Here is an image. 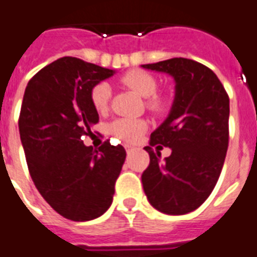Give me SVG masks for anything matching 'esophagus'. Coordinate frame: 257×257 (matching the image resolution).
<instances>
[{
	"label": "esophagus",
	"mask_w": 257,
	"mask_h": 257,
	"mask_svg": "<svg viewBox=\"0 0 257 257\" xmlns=\"http://www.w3.org/2000/svg\"><path fill=\"white\" fill-rule=\"evenodd\" d=\"M124 148H125V150H126V153H129V152H131V150H133L132 146L126 145V144H125V145H124Z\"/></svg>",
	"instance_id": "esophagus-1"
}]
</instances>
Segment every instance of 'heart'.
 <instances>
[{
	"instance_id": "b5f03b06",
	"label": "heart",
	"mask_w": 257,
	"mask_h": 257,
	"mask_svg": "<svg viewBox=\"0 0 257 257\" xmlns=\"http://www.w3.org/2000/svg\"><path fill=\"white\" fill-rule=\"evenodd\" d=\"M122 85L132 88L142 98H146V107L154 113H163L169 108V98L162 94H157L158 82L154 75L145 70L133 69L125 73L120 78ZM109 98H111V87L107 82H100L91 88L90 99L94 108L99 112L107 111L108 108ZM148 124L144 118L136 117H120L116 118L109 124L108 131L116 139L125 142H135L140 139V136L145 132Z\"/></svg>"
}]
</instances>
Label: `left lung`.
Instances as JSON below:
<instances>
[{
  "mask_svg": "<svg viewBox=\"0 0 257 257\" xmlns=\"http://www.w3.org/2000/svg\"><path fill=\"white\" fill-rule=\"evenodd\" d=\"M175 79V99L165 121L150 135V163L141 179L149 202L165 214L193 212L205 201L221 175L228 146L230 100L208 66L183 57L146 64ZM172 155L160 161L152 146ZM159 148V146H157Z\"/></svg>",
  "mask_w": 257,
  "mask_h": 257,
  "instance_id": "left-lung-1",
  "label": "left lung"
}]
</instances>
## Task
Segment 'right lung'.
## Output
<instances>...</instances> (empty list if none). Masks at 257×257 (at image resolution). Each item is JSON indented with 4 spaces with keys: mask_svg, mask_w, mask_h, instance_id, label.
Listing matches in <instances>:
<instances>
[{
    "mask_svg": "<svg viewBox=\"0 0 257 257\" xmlns=\"http://www.w3.org/2000/svg\"><path fill=\"white\" fill-rule=\"evenodd\" d=\"M113 73L62 57L39 70L25 90L18 124L30 175L45 201L72 221L107 212L126 157L108 140L99 150L82 141L99 121L91 88Z\"/></svg>",
    "mask_w": 257,
    "mask_h": 257,
    "instance_id": "right-lung-1",
    "label": "right lung"
}]
</instances>
